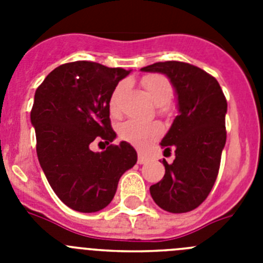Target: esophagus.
I'll use <instances>...</instances> for the list:
<instances>
[{
	"instance_id": "34e87169",
	"label": "esophagus",
	"mask_w": 263,
	"mask_h": 263,
	"mask_svg": "<svg viewBox=\"0 0 263 263\" xmlns=\"http://www.w3.org/2000/svg\"><path fill=\"white\" fill-rule=\"evenodd\" d=\"M148 162V158L146 157V155H143V154H141V153H139L138 154V163L139 164H145V163H147Z\"/></svg>"
}]
</instances>
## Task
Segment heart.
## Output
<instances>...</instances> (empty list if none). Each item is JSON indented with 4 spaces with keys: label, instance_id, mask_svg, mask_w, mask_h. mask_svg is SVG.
Wrapping results in <instances>:
<instances>
[{
    "label": "heart",
    "instance_id": "1",
    "mask_svg": "<svg viewBox=\"0 0 263 263\" xmlns=\"http://www.w3.org/2000/svg\"><path fill=\"white\" fill-rule=\"evenodd\" d=\"M142 85L152 100L158 105L162 113L168 110L167 101L173 95V87L168 79L159 73H148L142 78ZM127 83L125 80L120 81L115 87L109 99V110L110 115L117 117L121 113V101L124 97ZM162 134V127L158 122L153 121L127 120L118 127V136L122 141L132 143L137 147H146Z\"/></svg>",
    "mask_w": 263,
    "mask_h": 263
}]
</instances>
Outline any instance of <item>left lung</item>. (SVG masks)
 <instances>
[{
  "label": "left lung",
  "mask_w": 263,
  "mask_h": 263,
  "mask_svg": "<svg viewBox=\"0 0 263 263\" xmlns=\"http://www.w3.org/2000/svg\"><path fill=\"white\" fill-rule=\"evenodd\" d=\"M141 69L168 76L180 111L160 142L164 154L174 152L175 159L171 164L163 159L164 176L150 194L167 212H190L208 197L218 175L227 141V99L212 75L190 63L158 62Z\"/></svg>",
  "instance_id": "obj_1"
}]
</instances>
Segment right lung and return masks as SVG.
<instances>
[{
    "label": "right lung",
    "mask_w": 263,
    "mask_h": 263,
    "mask_svg": "<svg viewBox=\"0 0 263 263\" xmlns=\"http://www.w3.org/2000/svg\"><path fill=\"white\" fill-rule=\"evenodd\" d=\"M124 68L95 62H72L51 71L36 88L31 109L36 155L53 192L72 210L97 212L111 201L121 175L137 163L127 142L116 138L109 118V99ZM92 142L106 143L103 153Z\"/></svg>",
    "instance_id": "add662e5"
}]
</instances>
